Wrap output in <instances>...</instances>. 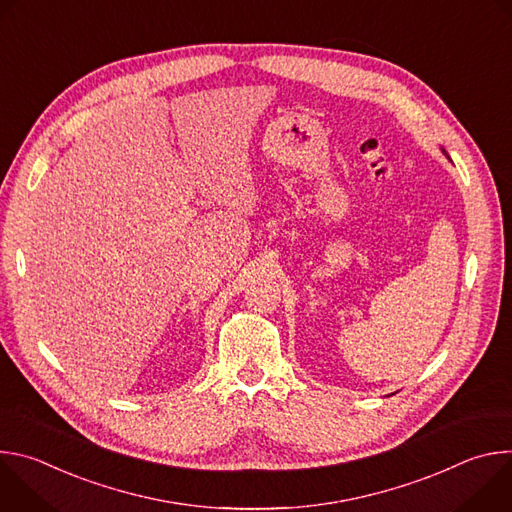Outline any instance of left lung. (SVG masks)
<instances>
[{"label": "left lung", "instance_id": "obj_1", "mask_svg": "<svg viewBox=\"0 0 512 512\" xmlns=\"http://www.w3.org/2000/svg\"><path fill=\"white\" fill-rule=\"evenodd\" d=\"M442 152H444V154H446V158H448V160H450V162H452V158H450V156H448V152H446V150H444V148H442Z\"/></svg>", "mask_w": 512, "mask_h": 512}]
</instances>
